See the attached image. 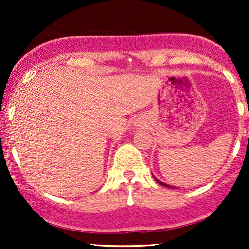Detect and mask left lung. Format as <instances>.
Instances as JSON below:
<instances>
[{"mask_svg": "<svg viewBox=\"0 0 249 249\" xmlns=\"http://www.w3.org/2000/svg\"><path fill=\"white\" fill-rule=\"evenodd\" d=\"M153 178H154V180H156L157 182H158L159 185H161V186H165V187H170V188H176V187H174V186H171V185H167V184H165V182H161V181H159V180L157 179L156 177H154V176H153Z\"/></svg>", "mask_w": 249, "mask_h": 249, "instance_id": "8db88e82", "label": "left lung"}]
</instances>
